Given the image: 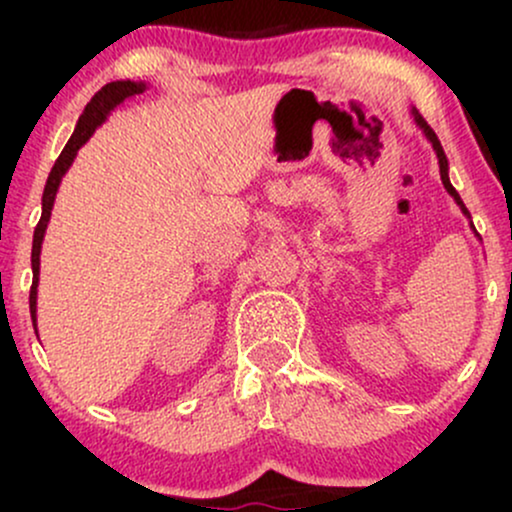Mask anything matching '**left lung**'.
Segmentation results:
<instances>
[{
    "mask_svg": "<svg viewBox=\"0 0 512 512\" xmlns=\"http://www.w3.org/2000/svg\"><path fill=\"white\" fill-rule=\"evenodd\" d=\"M411 117H414L416 127H419L421 132H424V137L428 139V142H431L433 151H436V156H438V166H440V180H443L445 190H448V195H450L452 199H455V202H457V207H460V209H462V214L467 216V219H469V226H472V231H474L472 216H469L467 207H464V202H462V199H460V195H457V190H455V187H452V182H450V175H448V158H445V151H443V146H440V142H438L436 132H433V129L428 127V122L424 120V117L419 115V110H416V108H411ZM474 236H479V233L474 231Z\"/></svg>",
    "mask_w": 512,
    "mask_h": 512,
    "instance_id": "obj_1",
    "label": "left lung"
}]
</instances>
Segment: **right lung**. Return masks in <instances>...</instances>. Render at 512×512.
Listing matches in <instances>:
<instances>
[{"label": "right lung", "mask_w": 512, "mask_h": 512, "mask_svg": "<svg viewBox=\"0 0 512 512\" xmlns=\"http://www.w3.org/2000/svg\"><path fill=\"white\" fill-rule=\"evenodd\" d=\"M144 91H146L144 81H129L127 79V81H110V84H105L101 91L91 98V103L84 108V113H81L79 122H76V127H74V134L69 137L67 146H64L60 158H57L55 166H52V170H50L48 182H45V192H43V214H40V221H38V226H35V233H33V252H31V267H33L31 320H33V327H35V313H38L40 248H43V238H45V231H48L50 214H52V207H55V197H57V190H60V182L64 178V173H67L69 166L74 163L76 151H79L81 146H84L88 139L93 137V132H96V129L101 127L105 120H108V115L113 113L117 105L125 103L127 98L137 96V93H144Z\"/></svg>", "instance_id": "1"}]
</instances>
